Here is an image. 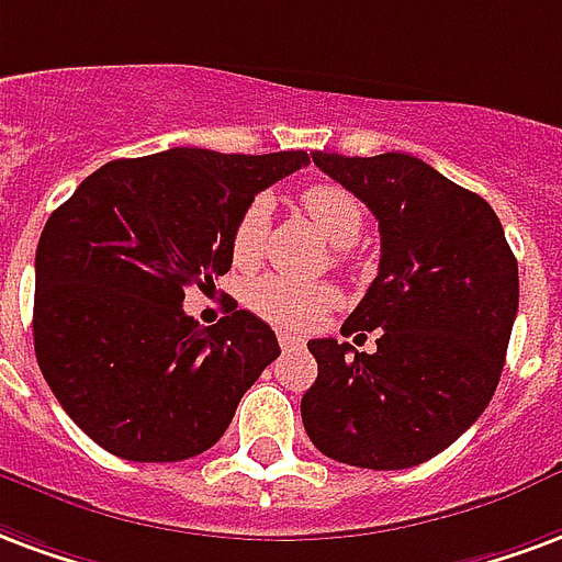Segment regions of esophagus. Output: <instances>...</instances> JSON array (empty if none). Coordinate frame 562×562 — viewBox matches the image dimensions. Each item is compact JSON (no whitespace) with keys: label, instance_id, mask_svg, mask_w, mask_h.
<instances>
[{"label":"esophagus","instance_id":"34e87169","mask_svg":"<svg viewBox=\"0 0 562 562\" xmlns=\"http://www.w3.org/2000/svg\"><path fill=\"white\" fill-rule=\"evenodd\" d=\"M277 339H280L282 351H292V348H303L301 336L289 334V330H280V334H277Z\"/></svg>","mask_w":562,"mask_h":562}]
</instances>
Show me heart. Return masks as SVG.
Segmentation results:
<instances>
[{"instance_id":"b5f03b06","label":"heart","mask_w":562,"mask_h":562,"mask_svg":"<svg viewBox=\"0 0 562 562\" xmlns=\"http://www.w3.org/2000/svg\"><path fill=\"white\" fill-rule=\"evenodd\" d=\"M303 211L310 214L322 235L336 247H351L363 228V205L360 199L339 184H313L303 190ZM270 205L268 199H252L240 211L235 232H232V259L240 268H249L261 259L265 238H268ZM339 303V292L327 282H294L285 277H261L247 289V306L265 322L306 330L322 315Z\"/></svg>"}]
</instances>
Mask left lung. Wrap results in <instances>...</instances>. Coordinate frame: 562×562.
<instances>
[{
    "instance_id": "8db88e82",
    "label": "left lung",
    "mask_w": 562,
    "mask_h": 562,
    "mask_svg": "<svg viewBox=\"0 0 562 562\" xmlns=\"http://www.w3.org/2000/svg\"><path fill=\"white\" fill-rule=\"evenodd\" d=\"M313 160L378 220V277L342 334H381L372 355L310 339L318 378L301 398L303 429L342 464L414 468L492 402L518 313V261L492 205L411 154Z\"/></svg>"
}]
</instances>
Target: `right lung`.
<instances>
[{
	"label": "right lung",
	"instance_id": "1",
	"mask_svg": "<svg viewBox=\"0 0 562 562\" xmlns=\"http://www.w3.org/2000/svg\"><path fill=\"white\" fill-rule=\"evenodd\" d=\"M306 164V151L169 148L101 166L49 214L35 252V357L103 450L184 461L223 438L280 345L238 306L202 327L184 292L232 268L240 211Z\"/></svg>",
	"mask_w": 562,
	"mask_h": 562
}]
</instances>
